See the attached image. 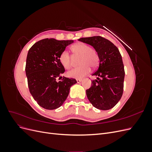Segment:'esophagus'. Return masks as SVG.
<instances>
[{"label": "esophagus", "mask_w": 152, "mask_h": 152, "mask_svg": "<svg viewBox=\"0 0 152 152\" xmlns=\"http://www.w3.org/2000/svg\"><path fill=\"white\" fill-rule=\"evenodd\" d=\"M76 81L77 83H80V82L82 81V80L81 79H76Z\"/></svg>", "instance_id": "34e87169"}]
</instances>
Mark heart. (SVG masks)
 Returning <instances> with one entry per match:
<instances>
[{
  "instance_id": "b5f03b06",
  "label": "heart",
  "mask_w": 152,
  "mask_h": 152,
  "mask_svg": "<svg viewBox=\"0 0 152 152\" xmlns=\"http://www.w3.org/2000/svg\"><path fill=\"white\" fill-rule=\"evenodd\" d=\"M74 56H79V67L73 68L67 72L68 77L81 79L87 75L91 71V68H97L99 65V58L97 52L88 44L84 42H78L71 47ZM59 60L65 69L72 67V58L67 50H63L59 56Z\"/></svg>"
}]
</instances>
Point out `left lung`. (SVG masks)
Returning a JSON list of instances; mask_svg holds the SVG:
<instances>
[{
	"label": "left lung",
	"instance_id": "8db88e82",
	"mask_svg": "<svg viewBox=\"0 0 152 152\" xmlns=\"http://www.w3.org/2000/svg\"><path fill=\"white\" fill-rule=\"evenodd\" d=\"M79 40L92 45L99 58L98 68L92 75L97 78L91 81V87L86 90L87 97L96 108L111 109L123 94L125 71L121 54L112 42L101 36L80 38Z\"/></svg>",
	"mask_w": 152,
	"mask_h": 152
}]
</instances>
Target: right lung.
I'll list each match as a JSON object with an SVG mask.
<instances>
[{"instance_id": "obj_1", "label": "right lung", "mask_w": 152, "mask_h": 152, "mask_svg": "<svg viewBox=\"0 0 152 152\" xmlns=\"http://www.w3.org/2000/svg\"><path fill=\"white\" fill-rule=\"evenodd\" d=\"M73 40L44 39L34 44L26 57L25 72L30 93L41 107L56 109L65 102L70 87L77 83L73 78L61 75L65 70L59 56ZM61 80L58 82L57 79Z\"/></svg>"}]
</instances>
